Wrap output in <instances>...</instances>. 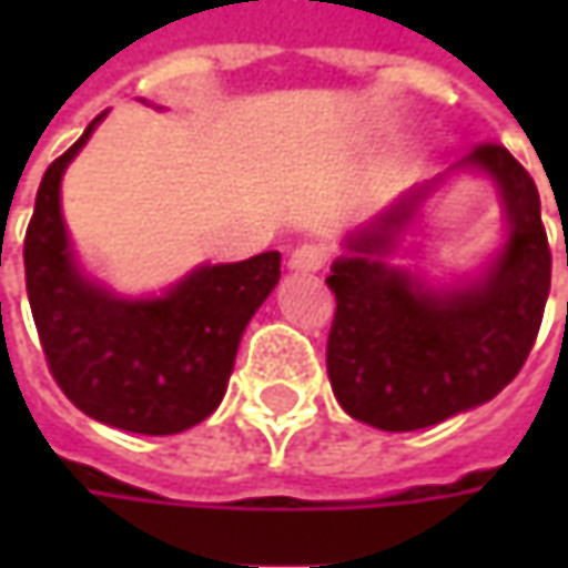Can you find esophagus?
<instances>
[{
	"instance_id": "esophagus-1",
	"label": "esophagus",
	"mask_w": 568,
	"mask_h": 568,
	"mask_svg": "<svg viewBox=\"0 0 568 568\" xmlns=\"http://www.w3.org/2000/svg\"><path fill=\"white\" fill-rule=\"evenodd\" d=\"M287 265H291V272H300V274L318 272V268L325 265V250H322L318 243H300V246L291 252Z\"/></svg>"
}]
</instances>
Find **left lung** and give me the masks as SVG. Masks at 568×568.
Wrapping results in <instances>:
<instances>
[{
	"label": "left lung",
	"mask_w": 568,
	"mask_h": 568,
	"mask_svg": "<svg viewBox=\"0 0 568 568\" xmlns=\"http://www.w3.org/2000/svg\"><path fill=\"white\" fill-rule=\"evenodd\" d=\"M458 166L487 173L509 217L506 250L480 284L436 294L388 258L436 183L351 233L325 277L338 303L325 347L328 379L341 407L376 429H424L490 402L535 347L550 294L535 180L496 142L477 144Z\"/></svg>",
	"instance_id": "1"
}]
</instances>
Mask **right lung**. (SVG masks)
<instances>
[{
    "mask_svg": "<svg viewBox=\"0 0 568 568\" xmlns=\"http://www.w3.org/2000/svg\"><path fill=\"white\" fill-rule=\"evenodd\" d=\"M103 116V113H100ZM100 116L47 166L24 233V281L50 373L100 424L173 436L221 404L236 347L281 277V252L202 265L164 296H120L78 272L59 183Z\"/></svg>",
    "mask_w": 568,
    "mask_h": 568,
    "instance_id": "right-lung-1",
    "label": "right lung"
}]
</instances>
